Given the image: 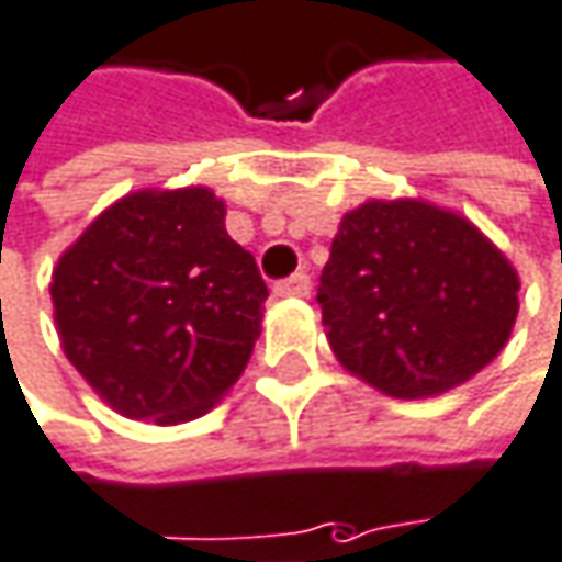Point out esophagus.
I'll return each mask as SVG.
<instances>
[{
	"mask_svg": "<svg viewBox=\"0 0 562 562\" xmlns=\"http://www.w3.org/2000/svg\"><path fill=\"white\" fill-rule=\"evenodd\" d=\"M273 292L277 295H295V299H305L308 292H312V280H308V273H292L289 280H280L273 285Z\"/></svg>",
	"mask_w": 562,
	"mask_h": 562,
	"instance_id": "1",
	"label": "esophagus"
}]
</instances>
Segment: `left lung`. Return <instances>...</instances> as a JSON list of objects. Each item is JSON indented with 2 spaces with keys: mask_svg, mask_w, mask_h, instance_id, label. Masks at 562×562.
Here are the masks:
<instances>
[{
  "mask_svg": "<svg viewBox=\"0 0 562 562\" xmlns=\"http://www.w3.org/2000/svg\"><path fill=\"white\" fill-rule=\"evenodd\" d=\"M518 273L467 218L418 199L347 212L318 305L334 357L392 398H428L492 363L518 318Z\"/></svg>",
  "mask_w": 562,
  "mask_h": 562,
  "instance_id": "left-lung-1",
  "label": "left lung"
}]
</instances>
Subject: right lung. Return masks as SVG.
Listing matches in <instances>:
<instances>
[{"mask_svg":"<svg viewBox=\"0 0 562 562\" xmlns=\"http://www.w3.org/2000/svg\"><path fill=\"white\" fill-rule=\"evenodd\" d=\"M267 282L205 189H144L105 209L60 257L50 299L67 360L115 412L179 425L244 373Z\"/></svg>","mask_w":562,"mask_h":562,"instance_id":"add662e5","label":"right lung"}]
</instances>
